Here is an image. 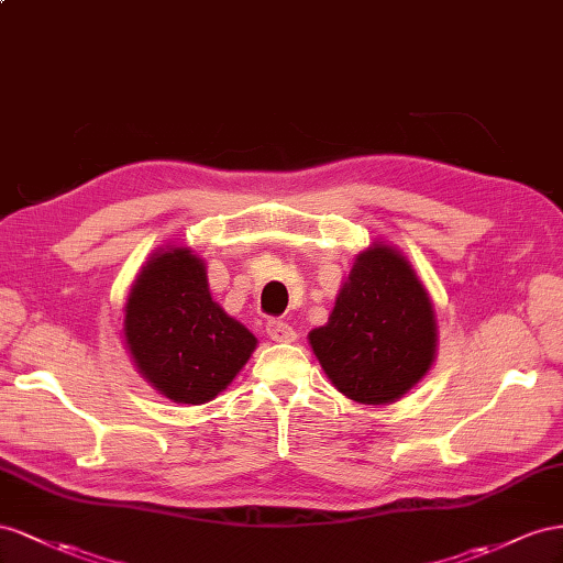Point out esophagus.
I'll return each instance as SVG.
<instances>
[{"instance_id": "obj_1", "label": "esophagus", "mask_w": 563, "mask_h": 563, "mask_svg": "<svg viewBox=\"0 0 563 563\" xmlns=\"http://www.w3.org/2000/svg\"><path fill=\"white\" fill-rule=\"evenodd\" d=\"M266 334L271 336L273 342H285L290 344L297 340V332L290 323H285V320H278V318H271L266 320Z\"/></svg>"}]
</instances>
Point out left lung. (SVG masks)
<instances>
[{
	"mask_svg": "<svg viewBox=\"0 0 563 563\" xmlns=\"http://www.w3.org/2000/svg\"><path fill=\"white\" fill-rule=\"evenodd\" d=\"M332 384L363 406L394 404L422 379L437 351L431 299L396 250L358 254L328 325L309 334Z\"/></svg>",
	"mask_w": 563,
	"mask_h": 563,
	"instance_id": "left-lung-1",
	"label": "left lung"
}]
</instances>
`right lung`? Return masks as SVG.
I'll use <instances>...</instances> for the list:
<instances>
[{
	"instance_id": "right-lung-1",
	"label": "right lung",
	"mask_w": 563,
	"mask_h": 563,
	"mask_svg": "<svg viewBox=\"0 0 563 563\" xmlns=\"http://www.w3.org/2000/svg\"><path fill=\"white\" fill-rule=\"evenodd\" d=\"M124 311L141 375L176 404L212 400L256 346L254 334L212 301L205 264L186 247L153 256Z\"/></svg>"
}]
</instances>
